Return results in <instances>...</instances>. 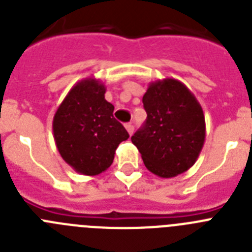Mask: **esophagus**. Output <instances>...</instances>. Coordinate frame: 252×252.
Masks as SVG:
<instances>
[{
  "label": "esophagus",
  "instance_id": "1",
  "mask_svg": "<svg viewBox=\"0 0 252 252\" xmlns=\"http://www.w3.org/2000/svg\"><path fill=\"white\" fill-rule=\"evenodd\" d=\"M125 127H126V130H127V132H128V135H132L133 133V126L131 124H126L125 125Z\"/></svg>",
  "mask_w": 252,
  "mask_h": 252
}]
</instances>
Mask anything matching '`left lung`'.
Returning <instances> with one entry per match:
<instances>
[{"mask_svg":"<svg viewBox=\"0 0 252 252\" xmlns=\"http://www.w3.org/2000/svg\"><path fill=\"white\" fill-rule=\"evenodd\" d=\"M148 117L131 137L153 174L173 178L194 165L206 140L201 104L182 82H151L142 97Z\"/></svg>","mask_w":252,"mask_h":252,"instance_id":"1","label":"left lung"}]
</instances>
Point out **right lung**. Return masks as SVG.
I'll use <instances>...</instances> for the list:
<instances>
[{"instance_id": "add662e5", "label": "right lung", "mask_w": 252, "mask_h": 252, "mask_svg": "<svg viewBox=\"0 0 252 252\" xmlns=\"http://www.w3.org/2000/svg\"><path fill=\"white\" fill-rule=\"evenodd\" d=\"M106 87L86 78L69 91L53 119V133L64 161L77 173L98 175L113 162L126 128L113 117L112 103L104 99Z\"/></svg>"}]
</instances>
